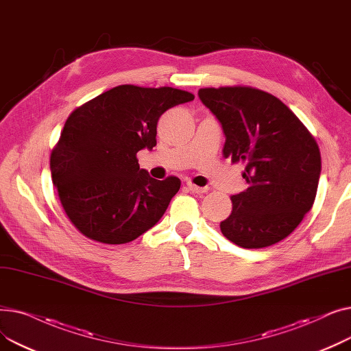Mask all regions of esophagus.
I'll list each match as a JSON object with an SVG mask.
<instances>
[{
    "mask_svg": "<svg viewBox=\"0 0 351 351\" xmlns=\"http://www.w3.org/2000/svg\"><path fill=\"white\" fill-rule=\"evenodd\" d=\"M188 188L191 192L193 193H205L208 191V188H202V186H197L195 185V183H188Z\"/></svg>",
    "mask_w": 351,
    "mask_h": 351,
    "instance_id": "esophagus-1",
    "label": "esophagus"
}]
</instances>
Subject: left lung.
Segmentation results:
<instances>
[{
  "label": "left lung",
  "mask_w": 351,
  "mask_h": 351,
  "mask_svg": "<svg viewBox=\"0 0 351 351\" xmlns=\"http://www.w3.org/2000/svg\"><path fill=\"white\" fill-rule=\"evenodd\" d=\"M222 123L223 156L245 165L247 189L233 195L220 230L232 243L262 249L283 241L315 204L322 156L303 122L279 98L233 85L199 89Z\"/></svg>",
  "instance_id": "8db88e82"
}]
</instances>
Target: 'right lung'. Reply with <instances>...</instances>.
Listing matches in <instances>:
<instances>
[{"mask_svg": "<svg viewBox=\"0 0 351 351\" xmlns=\"http://www.w3.org/2000/svg\"><path fill=\"white\" fill-rule=\"evenodd\" d=\"M171 86L119 85L73 109L49 159L52 183L69 222L105 245L135 241L158 223L180 179L156 180L136 154L156 145L160 115L193 101Z\"/></svg>", "mask_w": 351, "mask_h": 351, "instance_id": "1", "label": "right lung"}]
</instances>
